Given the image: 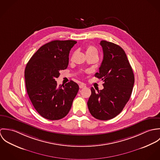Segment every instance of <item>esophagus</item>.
Returning a JSON list of instances; mask_svg holds the SVG:
<instances>
[{
  "instance_id": "obj_1",
  "label": "esophagus",
  "mask_w": 160,
  "mask_h": 160,
  "mask_svg": "<svg viewBox=\"0 0 160 160\" xmlns=\"http://www.w3.org/2000/svg\"><path fill=\"white\" fill-rule=\"evenodd\" d=\"M85 87H86V85L84 84H81L79 85V88H80V89H82V88H85Z\"/></svg>"
}]
</instances>
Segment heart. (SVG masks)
<instances>
[{
  "instance_id": "obj_1",
  "label": "heart",
  "mask_w": 160,
  "mask_h": 160,
  "mask_svg": "<svg viewBox=\"0 0 160 160\" xmlns=\"http://www.w3.org/2000/svg\"><path fill=\"white\" fill-rule=\"evenodd\" d=\"M97 53V50L94 46H89L87 48L86 53Z\"/></svg>"
}]
</instances>
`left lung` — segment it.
Segmentation results:
<instances>
[{"label":"left lung","instance_id":"left-lung-1","mask_svg":"<svg viewBox=\"0 0 160 160\" xmlns=\"http://www.w3.org/2000/svg\"><path fill=\"white\" fill-rule=\"evenodd\" d=\"M103 58L95 76L103 81V89L92 88L88 102L91 114L99 120H108L119 114L131 95L134 75L124 50L106 41L100 43Z\"/></svg>","mask_w":160,"mask_h":160}]
</instances>
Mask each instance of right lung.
<instances>
[{
    "instance_id": "obj_1",
    "label": "right lung",
    "mask_w": 160,
    "mask_h": 160,
    "mask_svg": "<svg viewBox=\"0 0 160 160\" xmlns=\"http://www.w3.org/2000/svg\"><path fill=\"white\" fill-rule=\"evenodd\" d=\"M75 41H53L41 47L32 56L24 71L26 88L38 113L49 120H58L68 113L79 86L70 81L57 86L56 78L66 69L69 53Z\"/></svg>"
}]
</instances>
